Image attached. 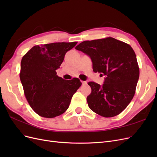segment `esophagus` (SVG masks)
<instances>
[{
  "mask_svg": "<svg viewBox=\"0 0 157 157\" xmlns=\"http://www.w3.org/2000/svg\"><path fill=\"white\" fill-rule=\"evenodd\" d=\"M81 82H82V85H86L87 84V82L86 81H81Z\"/></svg>",
  "mask_w": 157,
  "mask_h": 157,
  "instance_id": "obj_1",
  "label": "esophagus"
}]
</instances>
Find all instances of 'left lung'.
<instances>
[{"mask_svg": "<svg viewBox=\"0 0 157 157\" xmlns=\"http://www.w3.org/2000/svg\"><path fill=\"white\" fill-rule=\"evenodd\" d=\"M75 49L90 57L94 72L105 76L102 85L88 82L90 109L104 117L118 115L132 101L140 77L134 50L112 37L84 41Z\"/></svg>", "mask_w": 157, "mask_h": 157, "instance_id": "8db88e82", "label": "left lung"}]
</instances>
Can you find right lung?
<instances>
[{"label": "right lung", "instance_id": "1", "mask_svg": "<svg viewBox=\"0 0 157 157\" xmlns=\"http://www.w3.org/2000/svg\"><path fill=\"white\" fill-rule=\"evenodd\" d=\"M77 43L36 45L23 57L20 76L25 96L31 108L40 117L54 118L65 112L73 94L81 86L78 78L65 80L56 71L65 54Z\"/></svg>", "mask_w": 157, "mask_h": 157}]
</instances>
